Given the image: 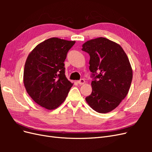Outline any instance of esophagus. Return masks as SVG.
<instances>
[{"mask_svg": "<svg viewBox=\"0 0 152 152\" xmlns=\"http://www.w3.org/2000/svg\"><path fill=\"white\" fill-rule=\"evenodd\" d=\"M77 83L79 84V85L84 84L85 83V80L83 79H80V80H78V81H77Z\"/></svg>", "mask_w": 152, "mask_h": 152, "instance_id": "obj_1", "label": "esophagus"}]
</instances>
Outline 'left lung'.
I'll return each instance as SVG.
<instances>
[{
  "label": "left lung",
  "instance_id": "obj_1",
  "mask_svg": "<svg viewBox=\"0 0 152 152\" xmlns=\"http://www.w3.org/2000/svg\"><path fill=\"white\" fill-rule=\"evenodd\" d=\"M82 50L89 54L93 80L86 101L96 112L105 113L117 108L126 98L132 79V70L120 45L99 37L87 41Z\"/></svg>",
  "mask_w": 152,
  "mask_h": 152
}]
</instances>
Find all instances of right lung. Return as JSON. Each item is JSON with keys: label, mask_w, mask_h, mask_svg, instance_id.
<instances>
[{"label": "right lung", "mask_w": 152, "mask_h": 152, "mask_svg": "<svg viewBox=\"0 0 152 152\" xmlns=\"http://www.w3.org/2000/svg\"><path fill=\"white\" fill-rule=\"evenodd\" d=\"M75 43L50 38L37 45L28 56L24 68V85L32 99L41 107L54 110L65 100L73 84L65 76L64 61Z\"/></svg>", "instance_id": "add662e5"}]
</instances>
